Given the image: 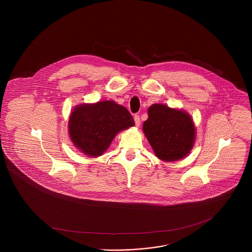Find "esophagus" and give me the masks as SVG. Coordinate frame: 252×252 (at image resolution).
I'll return each instance as SVG.
<instances>
[{
  "mask_svg": "<svg viewBox=\"0 0 252 252\" xmlns=\"http://www.w3.org/2000/svg\"><path fill=\"white\" fill-rule=\"evenodd\" d=\"M134 121L136 124V126H140V118H139V115H135L134 116Z\"/></svg>",
  "mask_w": 252,
  "mask_h": 252,
  "instance_id": "1",
  "label": "esophagus"
}]
</instances>
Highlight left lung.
Instances as JSON below:
<instances>
[{
    "mask_svg": "<svg viewBox=\"0 0 252 252\" xmlns=\"http://www.w3.org/2000/svg\"><path fill=\"white\" fill-rule=\"evenodd\" d=\"M143 132L156 157L165 161L185 158L195 143L196 131L190 115L165 104H153Z\"/></svg>",
    "mask_w": 252,
    "mask_h": 252,
    "instance_id": "8db88e82",
    "label": "left lung"
}]
</instances>
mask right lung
<instances>
[{
  "mask_svg": "<svg viewBox=\"0 0 252 252\" xmlns=\"http://www.w3.org/2000/svg\"><path fill=\"white\" fill-rule=\"evenodd\" d=\"M134 125L127 109L113 100L83 103L70 115L69 136L81 153L98 157L106 152L118 132Z\"/></svg>",
  "mask_w": 252,
  "mask_h": 252,
  "instance_id": "obj_1",
  "label": "right lung"
}]
</instances>
